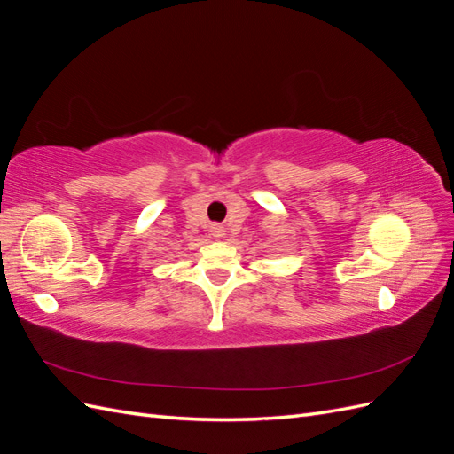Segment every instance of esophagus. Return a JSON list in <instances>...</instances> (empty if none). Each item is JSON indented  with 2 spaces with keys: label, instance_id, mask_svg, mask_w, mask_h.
Instances as JSON below:
<instances>
[{
  "label": "esophagus",
  "instance_id": "34e87169",
  "mask_svg": "<svg viewBox=\"0 0 454 454\" xmlns=\"http://www.w3.org/2000/svg\"><path fill=\"white\" fill-rule=\"evenodd\" d=\"M210 235H212L214 239H222V237L225 235V227L219 225V223H212V225H210Z\"/></svg>",
  "mask_w": 454,
  "mask_h": 454
}]
</instances>
